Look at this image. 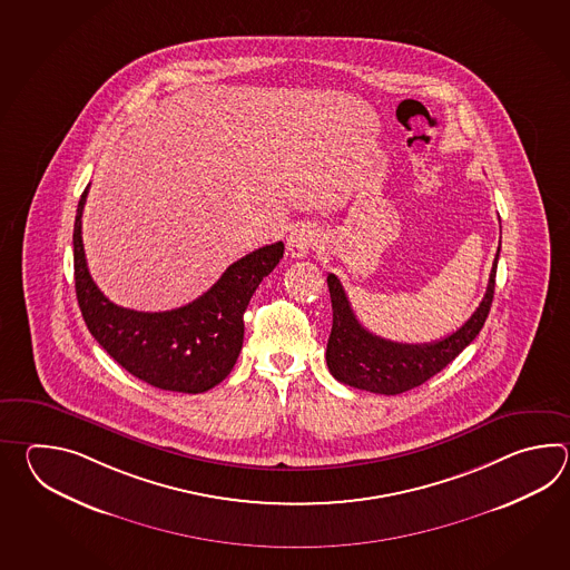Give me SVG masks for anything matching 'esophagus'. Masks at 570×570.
<instances>
[{"instance_id":"obj_1","label":"esophagus","mask_w":570,"mask_h":570,"mask_svg":"<svg viewBox=\"0 0 570 570\" xmlns=\"http://www.w3.org/2000/svg\"><path fill=\"white\" fill-rule=\"evenodd\" d=\"M322 244V234L315 230L314 226L303 224L299 228L291 232L289 240H287V250L293 258H305L312 255L315 248H320Z\"/></svg>"}]
</instances>
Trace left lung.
<instances>
[{"label":"left lung","mask_w":570,"mask_h":570,"mask_svg":"<svg viewBox=\"0 0 570 570\" xmlns=\"http://www.w3.org/2000/svg\"><path fill=\"white\" fill-rule=\"evenodd\" d=\"M497 248L483 302L456 332L428 344H403L371 334L356 320L351 302L336 275H327L332 299V332L327 338L326 363L332 376L351 387L381 395H400L420 387L430 376L452 363L481 332L495 293Z\"/></svg>","instance_id":"obj_1"}]
</instances>
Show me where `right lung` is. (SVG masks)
<instances>
[{
    "mask_svg": "<svg viewBox=\"0 0 570 570\" xmlns=\"http://www.w3.org/2000/svg\"><path fill=\"white\" fill-rule=\"evenodd\" d=\"M75 216V291L91 336L130 375L153 387L204 393L230 375L243 351L244 312L261 281L279 265L285 246L268 244L224 271L218 283L170 312L126 309L97 289L87 268L81 216Z\"/></svg>",
    "mask_w": 570,
    "mask_h": 570,
    "instance_id": "add662e5",
    "label": "right lung"
}]
</instances>
